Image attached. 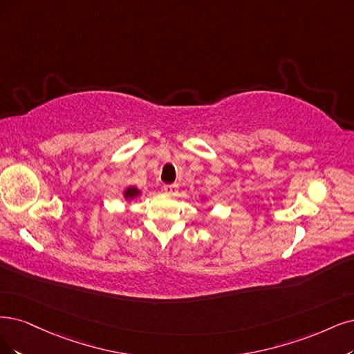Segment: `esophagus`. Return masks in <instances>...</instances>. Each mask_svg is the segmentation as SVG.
<instances>
[{"label":"esophagus","mask_w":354,"mask_h":354,"mask_svg":"<svg viewBox=\"0 0 354 354\" xmlns=\"http://www.w3.org/2000/svg\"><path fill=\"white\" fill-rule=\"evenodd\" d=\"M163 192L166 195H176L178 194V185L172 184V185H165L163 187Z\"/></svg>","instance_id":"obj_1"}]
</instances>
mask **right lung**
Instances as JSON below:
<instances>
[{"mask_svg":"<svg viewBox=\"0 0 354 354\" xmlns=\"http://www.w3.org/2000/svg\"><path fill=\"white\" fill-rule=\"evenodd\" d=\"M140 194H141V192H140L138 188H136V187H128V188L124 191V198H125V200H134V198L138 197Z\"/></svg>","mask_w":354,"mask_h":354,"instance_id":"1","label":"right lung"}]
</instances>
